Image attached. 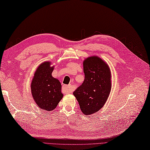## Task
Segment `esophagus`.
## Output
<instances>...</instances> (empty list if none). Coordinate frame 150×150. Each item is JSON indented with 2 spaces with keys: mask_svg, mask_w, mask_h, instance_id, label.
Returning a JSON list of instances; mask_svg holds the SVG:
<instances>
[{
  "mask_svg": "<svg viewBox=\"0 0 150 150\" xmlns=\"http://www.w3.org/2000/svg\"><path fill=\"white\" fill-rule=\"evenodd\" d=\"M62 90H64V91H65L66 93H71L73 91V88L70 85H64L62 87Z\"/></svg>",
  "mask_w": 150,
  "mask_h": 150,
  "instance_id": "esophagus-1",
  "label": "esophagus"
}]
</instances>
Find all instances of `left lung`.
I'll list each match as a JSON object with an SVG mask.
<instances>
[{"mask_svg":"<svg viewBox=\"0 0 150 150\" xmlns=\"http://www.w3.org/2000/svg\"><path fill=\"white\" fill-rule=\"evenodd\" d=\"M84 81L73 92L80 108L86 115L99 111L108 99L111 89V71L107 63L97 56L83 62Z\"/></svg>","mask_w":150,"mask_h":150,"instance_id":"left-lung-1","label":"left lung"}]
</instances>
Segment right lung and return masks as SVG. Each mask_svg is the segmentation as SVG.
Segmentation results:
<instances>
[{
    "label": "right lung",
    "instance_id": "right-lung-1",
    "mask_svg": "<svg viewBox=\"0 0 150 150\" xmlns=\"http://www.w3.org/2000/svg\"><path fill=\"white\" fill-rule=\"evenodd\" d=\"M53 69L50 62L42 63L35 72L31 84V94L37 106L49 111L56 108L63 97L61 84L52 75Z\"/></svg>",
    "mask_w": 150,
    "mask_h": 150
}]
</instances>
